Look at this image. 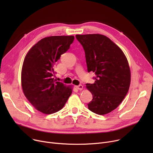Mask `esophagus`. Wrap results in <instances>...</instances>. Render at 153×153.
<instances>
[{
    "label": "esophagus",
    "mask_w": 153,
    "mask_h": 153,
    "mask_svg": "<svg viewBox=\"0 0 153 153\" xmlns=\"http://www.w3.org/2000/svg\"><path fill=\"white\" fill-rule=\"evenodd\" d=\"M76 87L77 88V89H78V90H80V91H81V90H82V89H83V86H82V85H77V86H76Z\"/></svg>",
    "instance_id": "1"
}]
</instances>
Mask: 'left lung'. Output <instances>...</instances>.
Segmentation results:
<instances>
[{
  "mask_svg": "<svg viewBox=\"0 0 153 153\" xmlns=\"http://www.w3.org/2000/svg\"><path fill=\"white\" fill-rule=\"evenodd\" d=\"M84 48L88 72L95 74L94 84H86L92 94L87 104L94 113L105 115L115 110L129 89L131 73L122 50L108 37L100 34L76 35Z\"/></svg>",
  "mask_w": 153,
  "mask_h": 153,
  "instance_id": "left-lung-1",
  "label": "left lung"
}]
</instances>
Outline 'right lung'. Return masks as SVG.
<instances>
[{
  "label": "right lung",
  "mask_w": 153,
  "mask_h": 153,
  "mask_svg": "<svg viewBox=\"0 0 153 153\" xmlns=\"http://www.w3.org/2000/svg\"><path fill=\"white\" fill-rule=\"evenodd\" d=\"M74 36H52L42 39L27 54L22 69V86L27 99L45 114L60 110L72 94L70 87L56 81L55 64L66 53Z\"/></svg>",
  "instance_id": "obj_1"
}]
</instances>
